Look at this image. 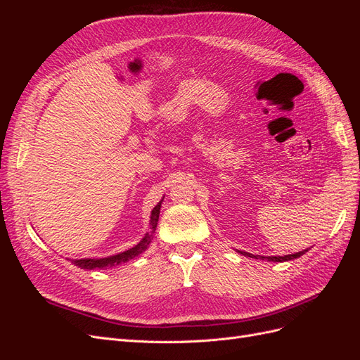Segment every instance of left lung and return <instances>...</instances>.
<instances>
[{
  "label": "left lung",
  "instance_id": "1",
  "mask_svg": "<svg viewBox=\"0 0 360 360\" xmlns=\"http://www.w3.org/2000/svg\"><path fill=\"white\" fill-rule=\"evenodd\" d=\"M304 252H308V249L304 250H300V252H296V254H291V255H285V257H261V255H252V254H248V252H243V250H240V254L246 255V257H250V258H259V259H267V261H274V263H282V261H290V259H294V258H299L302 257Z\"/></svg>",
  "mask_w": 360,
  "mask_h": 360
}]
</instances>
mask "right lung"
Returning <instances> with one entry per match:
<instances>
[{"label": "right lung", "mask_w": 360, "mask_h": 360, "mask_svg": "<svg viewBox=\"0 0 360 360\" xmlns=\"http://www.w3.org/2000/svg\"><path fill=\"white\" fill-rule=\"evenodd\" d=\"M159 212H160V202L155 207L153 212H151V221H150V225H151V233H155L156 226H158V221H159ZM151 242V234H146V237L141 240L136 246L130 248L127 250H124V252L122 254H117V255H112V257H108V258H99V259H91V258H84V259H73L72 263L75 266H78L81 269H89V270H93V269H106V267H115L118 264H123L126 263V261L132 259L135 257H138L139 254H143L144 250L147 249V246L150 245Z\"/></svg>", "instance_id": "right-lung-1"}]
</instances>
